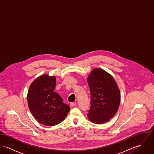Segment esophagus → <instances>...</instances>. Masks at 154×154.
<instances>
[{
    "label": "esophagus",
    "instance_id": "1",
    "mask_svg": "<svg viewBox=\"0 0 154 154\" xmlns=\"http://www.w3.org/2000/svg\"><path fill=\"white\" fill-rule=\"evenodd\" d=\"M76 104H77V103H76V102H72V103H70V106H72V107H73V106H76Z\"/></svg>",
    "mask_w": 154,
    "mask_h": 154
}]
</instances>
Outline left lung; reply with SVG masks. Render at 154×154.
<instances>
[{
    "mask_svg": "<svg viewBox=\"0 0 154 154\" xmlns=\"http://www.w3.org/2000/svg\"><path fill=\"white\" fill-rule=\"evenodd\" d=\"M87 82L91 98L88 118L96 124L105 123L118 110L121 100L119 87L112 75L100 68L94 69Z\"/></svg>",
    "mask_w": 154,
    "mask_h": 154,
    "instance_id": "8db88e82",
    "label": "left lung"
}]
</instances>
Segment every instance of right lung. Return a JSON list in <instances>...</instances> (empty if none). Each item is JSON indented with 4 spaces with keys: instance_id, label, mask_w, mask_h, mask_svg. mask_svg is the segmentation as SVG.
I'll use <instances>...</instances> for the list:
<instances>
[{
    "instance_id": "right-lung-1",
    "label": "right lung",
    "mask_w": 154,
    "mask_h": 154,
    "mask_svg": "<svg viewBox=\"0 0 154 154\" xmlns=\"http://www.w3.org/2000/svg\"><path fill=\"white\" fill-rule=\"evenodd\" d=\"M55 85V76L43 74L33 81L28 91L29 110L35 119L46 126L60 124L70 111V107L54 92Z\"/></svg>"
}]
</instances>
